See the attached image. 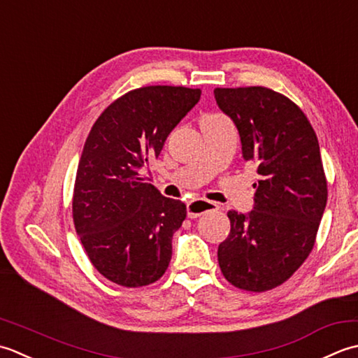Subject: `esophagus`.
<instances>
[{
	"mask_svg": "<svg viewBox=\"0 0 358 358\" xmlns=\"http://www.w3.org/2000/svg\"><path fill=\"white\" fill-rule=\"evenodd\" d=\"M220 208L216 202L206 201V199H196L187 203V215L192 220H196V217H201L202 215L208 213V211H216Z\"/></svg>",
	"mask_w": 358,
	"mask_h": 358,
	"instance_id": "34e87169",
	"label": "esophagus"
}]
</instances>
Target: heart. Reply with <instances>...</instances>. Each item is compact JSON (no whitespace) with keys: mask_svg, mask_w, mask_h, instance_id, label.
<instances>
[{"mask_svg":"<svg viewBox=\"0 0 358 358\" xmlns=\"http://www.w3.org/2000/svg\"><path fill=\"white\" fill-rule=\"evenodd\" d=\"M216 115H217V114H208V115H206V117H203V119H207V117H216Z\"/></svg>","mask_w":358,"mask_h":358,"instance_id":"obj_1","label":"heart"}]
</instances>
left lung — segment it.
Masks as SVG:
<instances>
[{
	"label": "left lung",
	"instance_id": "obj_1",
	"mask_svg": "<svg viewBox=\"0 0 358 358\" xmlns=\"http://www.w3.org/2000/svg\"><path fill=\"white\" fill-rule=\"evenodd\" d=\"M215 99L259 174L250 213H227L217 262L230 284L259 294L287 281L315 245L327 201L318 138L300 106L266 86L216 87Z\"/></svg>",
	"mask_w": 358,
	"mask_h": 358
}]
</instances>
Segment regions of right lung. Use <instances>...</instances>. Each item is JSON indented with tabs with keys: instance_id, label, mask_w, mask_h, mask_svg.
Wrapping results in <instances>:
<instances>
[{
	"instance_id": "add662e5",
	"label": "right lung",
	"mask_w": 358,
	"mask_h": 358,
	"mask_svg": "<svg viewBox=\"0 0 358 358\" xmlns=\"http://www.w3.org/2000/svg\"><path fill=\"white\" fill-rule=\"evenodd\" d=\"M199 97L198 87H137L115 99L86 138L72 217L91 264L119 286H148L169 268L187 207L142 182L141 173Z\"/></svg>"
}]
</instances>
